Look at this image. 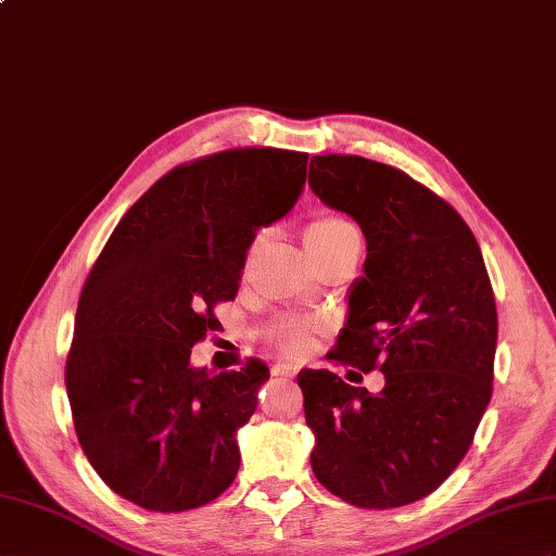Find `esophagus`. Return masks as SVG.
Listing matches in <instances>:
<instances>
[{"mask_svg": "<svg viewBox=\"0 0 556 556\" xmlns=\"http://www.w3.org/2000/svg\"><path fill=\"white\" fill-rule=\"evenodd\" d=\"M274 375L292 377V375H294V365H292V363H276V365H274Z\"/></svg>", "mask_w": 556, "mask_h": 556, "instance_id": "1", "label": "esophagus"}]
</instances>
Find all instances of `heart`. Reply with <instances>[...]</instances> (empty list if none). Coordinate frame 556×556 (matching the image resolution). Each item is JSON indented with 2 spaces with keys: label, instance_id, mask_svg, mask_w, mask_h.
<instances>
[{
  "label": "heart",
  "instance_id": "b5f03b06",
  "mask_svg": "<svg viewBox=\"0 0 556 556\" xmlns=\"http://www.w3.org/2000/svg\"><path fill=\"white\" fill-rule=\"evenodd\" d=\"M346 242H361L358 228L340 214H318L306 226V248L311 254L328 252ZM314 337V325L302 318H286L270 330V340L286 356H304Z\"/></svg>",
  "mask_w": 556,
  "mask_h": 556
}]
</instances>
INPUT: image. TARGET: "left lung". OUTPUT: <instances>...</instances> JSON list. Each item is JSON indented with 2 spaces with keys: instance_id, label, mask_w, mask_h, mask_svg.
Listing matches in <instances>:
<instances>
[{
  "instance_id": "obj_1",
  "label": "left lung",
  "mask_w": 556,
  "mask_h": 556,
  "mask_svg": "<svg viewBox=\"0 0 556 556\" xmlns=\"http://www.w3.org/2000/svg\"><path fill=\"white\" fill-rule=\"evenodd\" d=\"M308 186L354 216L368 242L332 361L384 372L377 396L330 370L296 375L316 434L311 467L349 505H410L455 471L491 401L497 308L489 270L463 216L396 167L314 155Z\"/></svg>"
}]
</instances>
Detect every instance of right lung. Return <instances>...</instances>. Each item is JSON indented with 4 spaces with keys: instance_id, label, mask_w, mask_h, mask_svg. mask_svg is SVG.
Segmentation results:
<instances>
[{
    "instance_id": "obj_1",
    "label": "right lung",
    "mask_w": 556,
    "mask_h": 556,
    "mask_svg": "<svg viewBox=\"0 0 556 556\" xmlns=\"http://www.w3.org/2000/svg\"><path fill=\"white\" fill-rule=\"evenodd\" d=\"M308 153L231 148L176 165L122 216L79 294L65 361L79 445L111 489L153 511L219 497L240 467L236 431L250 422L268 365L193 368L216 330L260 226L286 216Z\"/></svg>"
}]
</instances>
